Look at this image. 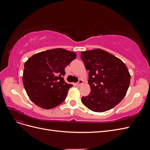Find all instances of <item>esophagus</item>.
I'll return each instance as SVG.
<instances>
[{"label":"esophagus","instance_id":"34e87169","mask_svg":"<svg viewBox=\"0 0 150 150\" xmlns=\"http://www.w3.org/2000/svg\"><path fill=\"white\" fill-rule=\"evenodd\" d=\"M83 83V81L82 79H79V80L78 81V82L76 83V86H81V84H82Z\"/></svg>","mask_w":150,"mask_h":150}]
</instances>
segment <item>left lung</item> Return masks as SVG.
<instances>
[{"label": "left lung", "instance_id": "8db88e82", "mask_svg": "<svg viewBox=\"0 0 150 150\" xmlns=\"http://www.w3.org/2000/svg\"><path fill=\"white\" fill-rule=\"evenodd\" d=\"M81 58L89 71L91 92L81 101L94 112L111 110L124 98L130 83V74L119 58L101 49L81 52Z\"/></svg>", "mask_w": 150, "mask_h": 150}]
</instances>
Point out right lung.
<instances>
[{
    "instance_id": "right-lung-1",
    "label": "right lung",
    "mask_w": 150,
    "mask_h": 150,
    "mask_svg": "<svg viewBox=\"0 0 150 150\" xmlns=\"http://www.w3.org/2000/svg\"><path fill=\"white\" fill-rule=\"evenodd\" d=\"M76 56L74 52L57 48L37 53L28 59L24 64L22 81L30 100L46 110L64 101L72 86L63 78L64 68Z\"/></svg>"
}]
</instances>
